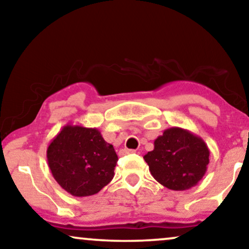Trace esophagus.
Returning a JSON list of instances; mask_svg holds the SVG:
<instances>
[{
	"instance_id": "esophagus-1",
	"label": "esophagus",
	"mask_w": 249,
	"mask_h": 249,
	"mask_svg": "<svg viewBox=\"0 0 249 249\" xmlns=\"http://www.w3.org/2000/svg\"><path fill=\"white\" fill-rule=\"evenodd\" d=\"M135 149H127L124 148L120 151V155H127V154H131V153H135Z\"/></svg>"
}]
</instances>
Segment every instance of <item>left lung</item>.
Here are the masks:
<instances>
[{"label": "left lung", "instance_id": "left-lung-1", "mask_svg": "<svg viewBox=\"0 0 249 249\" xmlns=\"http://www.w3.org/2000/svg\"><path fill=\"white\" fill-rule=\"evenodd\" d=\"M209 156L210 149L202 138L172 127L155 139L154 149L144 160L156 181L171 190H187L205 175Z\"/></svg>", "mask_w": 249, "mask_h": 249}]
</instances>
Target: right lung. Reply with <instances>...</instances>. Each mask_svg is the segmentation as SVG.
<instances>
[{
    "instance_id": "obj_1",
    "label": "right lung",
    "mask_w": 249,
    "mask_h": 249,
    "mask_svg": "<svg viewBox=\"0 0 249 249\" xmlns=\"http://www.w3.org/2000/svg\"><path fill=\"white\" fill-rule=\"evenodd\" d=\"M56 182L76 197L97 194L113 179L118 155L96 128L64 125L47 147Z\"/></svg>"
}]
</instances>
